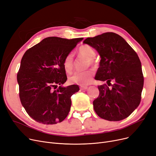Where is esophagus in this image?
<instances>
[{"label": "esophagus", "instance_id": "obj_1", "mask_svg": "<svg viewBox=\"0 0 156 156\" xmlns=\"http://www.w3.org/2000/svg\"><path fill=\"white\" fill-rule=\"evenodd\" d=\"M88 89L87 86H81L80 87V89L81 90H87Z\"/></svg>", "mask_w": 156, "mask_h": 156}]
</instances>
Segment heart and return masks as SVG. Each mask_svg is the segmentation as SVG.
<instances>
[{"label":"heart","instance_id":"heart-1","mask_svg":"<svg viewBox=\"0 0 156 156\" xmlns=\"http://www.w3.org/2000/svg\"><path fill=\"white\" fill-rule=\"evenodd\" d=\"M78 53L80 55L89 60L90 64L92 63L93 59L96 57V52H95L92 47L88 45L81 46L78 50ZM63 66L66 72L69 73L73 71L74 61L72 53H69V55H67L65 57ZM92 76L93 73L90 71H76L69 78V81L71 83H76L83 86L89 84L91 82Z\"/></svg>","mask_w":156,"mask_h":156}]
</instances>
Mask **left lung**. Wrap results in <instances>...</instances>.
<instances>
[{"mask_svg": "<svg viewBox=\"0 0 156 156\" xmlns=\"http://www.w3.org/2000/svg\"><path fill=\"white\" fill-rule=\"evenodd\" d=\"M83 43L92 46L101 57L95 79L112 86L111 89L106 84L98 86L99 97L93 101L95 112L109 121L127 118L139 106L144 87L137 53L123 37L113 32L88 37Z\"/></svg>", "mask_w": 156, "mask_h": 156, "instance_id": "obj_1", "label": "left lung"}]
</instances>
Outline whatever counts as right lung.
Wrapping results in <instances>:
<instances>
[{"label":"right lung","mask_w":156,"mask_h":156,"mask_svg":"<svg viewBox=\"0 0 156 156\" xmlns=\"http://www.w3.org/2000/svg\"><path fill=\"white\" fill-rule=\"evenodd\" d=\"M83 38H44L27 50L17 74L21 103L29 115L44 124H55L68 115L77 85L64 87L65 57ZM59 87H58V85Z\"/></svg>","instance_id":"add662e5"}]
</instances>
